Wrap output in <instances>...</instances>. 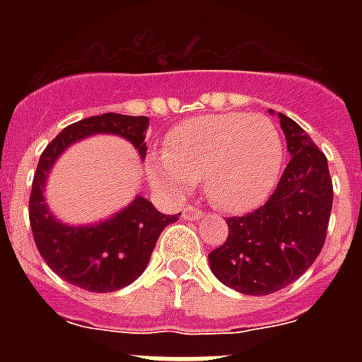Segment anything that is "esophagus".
<instances>
[{"instance_id":"34e87169","label":"esophagus","mask_w":362,"mask_h":362,"mask_svg":"<svg viewBox=\"0 0 362 362\" xmlns=\"http://www.w3.org/2000/svg\"><path fill=\"white\" fill-rule=\"evenodd\" d=\"M184 218L186 220H201V218H204V212L203 210H199L197 206H187V209H184Z\"/></svg>"}]
</instances>
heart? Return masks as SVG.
Masks as SVG:
<instances>
[{"instance_id":"b5f03b06","label":"heart","mask_w":362,"mask_h":362,"mask_svg":"<svg viewBox=\"0 0 362 362\" xmlns=\"http://www.w3.org/2000/svg\"><path fill=\"white\" fill-rule=\"evenodd\" d=\"M281 167V141L261 115H210L175 125L165 153L148 158L152 186L178 197L204 176V192L220 209L244 212L261 203Z\"/></svg>"}]
</instances>
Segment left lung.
I'll use <instances>...</instances> for the list:
<instances>
[{"label": "left lung", "mask_w": 362, "mask_h": 362, "mask_svg": "<svg viewBox=\"0 0 362 362\" xmlns=\"http://www.w3.org/2000/svg\"><path fill=\"white\" fill-rule=\"evenodd\" d=\"M278 118L291 161L263 206L227 218L229 237L209 253L216 278L244 295H270L304 274L325 244L331 218L325 153L297 122Z\"/></svg>", "instance_id": "obj_1"}]
</instances>
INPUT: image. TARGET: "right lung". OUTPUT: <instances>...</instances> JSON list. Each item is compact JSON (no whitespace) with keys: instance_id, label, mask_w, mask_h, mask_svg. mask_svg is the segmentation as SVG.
<instances>
[{"instance_id":"add662e5","label":"right lung","mask_w":362,"mask_h":362,"mask_svg":"<svg viewBox=\"0 0 362 362\" xmlns=\"http://www.w3.org/2000/svg\"><path fill=\"white\" fill-rule=\"evenodd\" d=\"M148 125L146 116L116 112L90 116L67 125L41 153L31 184V233L41 257L71 286L93 293H110L133 284L146 269L161 231L175 223L180 214H161L148 199L136 195L133 203L109 220L93 226H67L45 203L48 173L73 142L98 133L124 136L144 159Z\"/></svg>"}]
</instances>
